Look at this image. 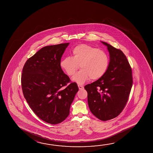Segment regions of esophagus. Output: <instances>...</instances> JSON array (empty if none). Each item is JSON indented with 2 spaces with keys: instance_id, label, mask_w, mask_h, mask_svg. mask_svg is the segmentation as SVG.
Returning a JSON list of instances; mask_svg holds the SVG:
<instances>
[{
  "instance_id": "1",
  "label": "esophagus",
  "mask_w": 153,
  "mask_h": 153,
  "mask_svg": "<svg viewBox=\"0 0 153 153\" xmlns=\"http://www.w3.org/2000/svg\"><path fill=\"white\" fill-rule=\"evenodd\" d=\"M78 88H79V90H83V88H84V87H83V86H82V85H78Z\"/></svg>"
}]
</instances>
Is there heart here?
<instances>
[{
  "mask_svg": "<svg viewBox=\"0 0 153 153\" xmlns=\"http://www.w3.org/2000/svg\"><path fill=\"white\" fill-rule=\"evenodd\" d=\"M73 56H66L61 61V68L68 76H73L79 68L82 70L73 77L79 84H83L91 78L97 80L105 75L109 64L108 54L90 45L80 44L72 50Z\"/></svg>",
  "mask_w": 153,
  "mask_h": 153,
  "instance_id": "heart-1",
  "label": "heart"
}]
</instances>
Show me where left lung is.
Returning a JSON list of instances; mask_svg holds the SVG:
<instances>
[{
  "instance_id": "left-lung-1",
  "label": "left lung",
  "mask_w": 153,
  "mask_h": 153,
  "mask_svg": "<svg viewBox=\"0 0 153 153\" xmlns=\"http://www.w3.org/2000/svg\"><path fill=\"white\" fill-rule=\"evenodd\" d=\"M110 61L107 71L94 82L85 85L88 107L96 117L110 120L125 107L132 86V69L122 51L105 42Z\"/></svg>"
}]
</instances>
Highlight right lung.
Wrapping results in <instances>:
<instances>
[{"mask_svg":"<svg viewBox=\"0 0 153 153\" xmlns=\"http://www.w3.org/2000/svg\"><path fill=\"white\" fill-rule=\"evenodd\" d=\"M69 43L42 48L26 61L21 85L25 100L42 120L51 124L68 117L78 88L61 68V59Z\"/></svg>","mask_w":153,"mask_h":153,"instance_id":"obj_1","label":"right lung"}]
</instances>
